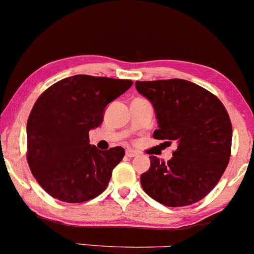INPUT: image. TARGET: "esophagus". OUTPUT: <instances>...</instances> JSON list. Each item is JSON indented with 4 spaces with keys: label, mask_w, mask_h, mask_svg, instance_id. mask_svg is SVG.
Here are the masks:
<instances>
[{
    "label": "esophagus",
    "mask_w": 254,
    "mask_h": 254,
    "mask_svg": "<svg viewBox=\"0 0 254 254\" xmlns=\"http://www.w3.org/2000/svg\"><path fill=\"white\" fill-rule=\"evenodd\" d=\"M125 155H127V157H135V156H137V153L131 149H127V151H125Z\"/></svg>",
    "instance_id": "esophagus-1"
}]
</instances>
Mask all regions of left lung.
<instances>
[{
  "mask_svg": "<svg viewBox=\"0 0 254 254\" xmlns=\"http://www.w3.org/2000/svg\"><path fill=\"white\" fill-rule=\"evenodd\" d=\"M136 89L153 104L159 129L153 137L177 144L167 162L151 155L141 176L148 196L166 206L203 199L221 179L232 149V123L220 99L180 78L136 81Z\"/></svg>",
  "mask_w": 254,
  "mask_h": 254,
  "instance_id": "1",
  "label": "left lung"
}]
</instances>
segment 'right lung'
Instances as JSON below:
<instances>
[{"mask_svg":"<svg viewBox=\"0 0 254 254\" xmlns=\"http://www.w3.org/2000/svg\"><path fill=\"white\" fill-rule=\"evenodd\" d=\"M132 86L131 80L74 75L49 87L27 121V157L39 185L56 199L82 203L106 190L125 150H99L89 130L101 124L111 101Z\"/></svg>","mask_w":254,"mask_h":254,"instance_id":"add662e5","label":"right lung"}]
</instances>
